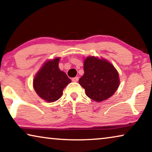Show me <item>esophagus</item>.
<instances>
[{
  "mask_svg": "<svg viewBox=\"0 0 152 152\" xmlns=\"http://www.w3.org/2000/svg\"><path fill=\"white\" fill-rule=\"evenodd\" d=\"M72 81L73 82H78V77H74V78H73L72 79Z\"/></svg>",
  "mask_w": 152,
  "mask_h": 152,
  "instance_id": "1",
  "label": "esophagus"
}]
</instances>
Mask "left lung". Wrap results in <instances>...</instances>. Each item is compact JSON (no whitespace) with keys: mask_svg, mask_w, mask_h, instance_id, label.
I'll list each match as a JSON object with an SVG mask.
<instances>
[{"mask_svg":"<svg viewBox=\"0 0 152 152\" xmlns=\"http://www.w3.org/2000/svg\"><path fill=\"white\" fill-rule=\"evenodd\" d=\"M84 72L78 83L93 100L98 102L105 100L118 89V72L111 63L104 58L88 56L84 61Z\"/></svg>","mask_w":152,"mask_h":152,"instance_id":"8db88e82","label":"left lung"}]
</instances>
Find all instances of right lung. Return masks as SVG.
Wrapping results in <instances>:
<instances>
[{
    "label": "right lung",
    "mask_w": 152,
    "mask_h": 152,
    "mask_svg": "<svg viewBox=\"0 0 152 152\" xmlns=\"http://www.w3.org/2000/svg\"><path fill=\"white\" fill-rule=\"evenodd\" d=\"M60 58L49 60L43 65L33 80V87L41 98L53 102L62 96L63 89L71 83L66 74L58 68Z\"/></svg>",
    "instance_id": "right-lung-1"
}]
</instances>
